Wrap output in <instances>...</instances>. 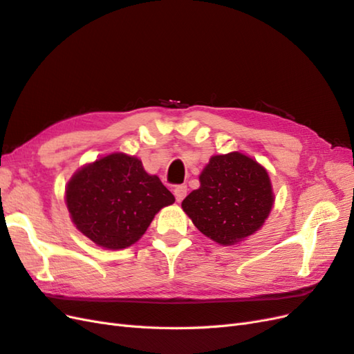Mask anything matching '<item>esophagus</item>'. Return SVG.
Masks as SVG:
<instances>
[{
    "label": "esophagus",
    "instance_id": "obj_1",
    "mask_svg": "<svg viewBox=\"0 0 354 354\" xmlns=\"http://www.w3.org/2000/svg\"><path fill=\"white\" fill-rule=\"evenodd\" d=\"M187 185H176L175 187V189H174V194H175V197H176V201L178 202H180L183 201V198L187 196Z\"/></svg>",
    "mask_w": 354,
    "mask_h": 354
}]
</instances>
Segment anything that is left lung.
<instances>
[{"mask_svg": "<svg viewBox=\"0 0 354 354\" xmlns=\"http://www.w3.org/2000/svg\"><path fill=\"white\" fill-rule=\"evenodd\" d=\"M198 180L201 187L184 198L183 209L205 236L229 247L263 227L275 194L259 161L238 151L212 156Z\"/></svg>", "mask_w": 354, "mask_h": 354, "instance_id": "8db88e82", "label": "left lung"}]
</instances>
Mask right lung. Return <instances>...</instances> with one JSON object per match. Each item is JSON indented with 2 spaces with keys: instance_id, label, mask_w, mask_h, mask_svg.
<instances>
[{
  "instance_id": "1",
  "label": "right lung",
  "mask_w": 354,
  "mask_h": 354,
  "mask_svg": "<svg viewBox=\"0 0 354 354\" xmlns=\"http://www.w3.org/2000/svg\"><path fill=\"white\" fill-rule=\"evenodd\" d=\"M175 197L142 161L112 152L77 169L66 185V205L76 229L106 250L138 242L156 214Z\"/></svg>"
}]
</instances>
